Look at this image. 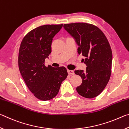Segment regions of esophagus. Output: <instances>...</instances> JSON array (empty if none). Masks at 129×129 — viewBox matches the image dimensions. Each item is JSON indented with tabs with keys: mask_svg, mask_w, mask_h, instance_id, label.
<instances>
[{
	"mask_svg": "<svg viewBox=\"0 0 129 129\" xmlns=\"http://www.w3.org/2000/svg\"><path fill=\"white\" fill-rule=\"evenodd\" d=\"M68 73L70 75H73L74 74H75V72L72 70H68Z\"/></svg>",
	"mask_w": 129,
	"mask_h": 129,
	"instance_id": "obj_1",
	"label": "esophagus"
}]
</instances>
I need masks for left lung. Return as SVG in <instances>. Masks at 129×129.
<instances>
[{
  "label": "left lung",
  "mask_w": 129,
  "mask_h": 129,
  "mask_svg": "<svg viewBox=\"0 0 129 129\" xmlns=\"http://www.w3.org/2000/svg\"><path fill=\"white\" fill-rule=\"evenodd\" d=\"M64 29L77 44L78 53L84 56L86 71H75L82 78L76 90L80 95L92 99L105 88L112 73V51L105 34L97 26L86 23L65 24Z\"/></svg>",
  "instance_id": "left-lung-1"
}]
</instances>
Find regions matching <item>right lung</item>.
Here are the masks:
<instances>
[{"label":"right lung","instance_id":"1","mask_svg":"<svg viewBox=\"0 0 129 129\" xmlns=\"http://www.w3.org/2000/svg\"><path fill=\"white\" fill-rule=\"evenodd\" d=\"M63 24L44 25L30 30L21 41L18 65L21 75L35 97L48 101L56 97L61 84L68 76L64 67L45 65V59L51 53L53 37Z\"/></svg>","mask_w":129,"mask_h":129}]
</instances>
